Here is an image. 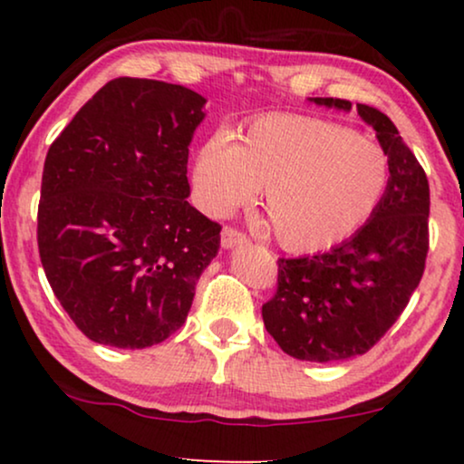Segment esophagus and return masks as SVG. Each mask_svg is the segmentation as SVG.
Instances as JSON below:
<instances>
[{
    "mask_svg": "<svg viewBox=\"0 0 464 464\" xmlns=\"http://www.w3.org/2000/svg\"><path fill=\"white\" fill-rule=\"evenodd\" d=\"M246 234L240 232L238 227L234 226H224V230H221V246H226V249H230V246H237V245H243L246 243Z\"/></svg>",
    "mask_w": 464,
    "mask_h": 464,
    "instance_id": "34e87169",
    "label": "esophagus"
}]
</instances>
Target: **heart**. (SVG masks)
Instances as JSON below:
<instances>
[{"instance_id":"1","label":"heart","mask_w":464,"mask_h":464,"mask_svg":"<svg viewBox=\"0 0 464 464\" xmlns=\"http://www.w3.org/2000/svg\"><path fill=\"white\" fill-rule=\"evenodd\" d=\"M389 156L344 126L308 116L259 118L234 145L202 143L194 186L207 211L230 213L264 192V218L276 243L314 253L351 238L389 186Z\"/></svg>"}]
</instances>
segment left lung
Returning a JSON list of instances; mask_svg holds the SVG:
<instances>
[{
    "label": "left lung",
    "mask_w": 464,
    "mask_h": 464,
    "mask_svg": "<svg viewBox=\"0 0 464 464\" xmlns=\"http://www.w3.org/2000/svg\"><path fill=\"white\" fill-rule=\"evenodd\" d=\"M351 110V101L314 97ZM389 156V186L370 221L332 251L278 257L276 291L262 306L264 325L300 361L332 363L370 351L408 306L429 253V179L397 126L357 103Z\"/></svg>",
    "instance_id": "1"
}]
</instances>
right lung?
Wrapping results in <instances>:
<instances>
[{"instance_id": "right-lung-1", "label": "right lung", "mask_w": 464, "mask_h": 464, "mask_svg": "<svg viewBox=\"0 0 464 464\" xmlns=\"http://www.w3.org/2000/svg\"><path fill=\"white\" fill-rule=\"evenodd\" d=\"M207 101L179 84L116 78L50 145L37 249L86 338L148 348L186 321L218 221L188 202V154Z\"/></svg>"}]
</instances>
